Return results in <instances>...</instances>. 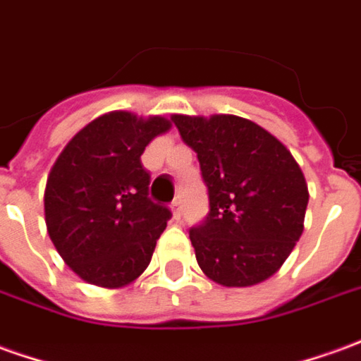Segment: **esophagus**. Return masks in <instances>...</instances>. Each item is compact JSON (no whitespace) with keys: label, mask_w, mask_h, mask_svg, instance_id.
Masks as SVG:
<instances>
[{"label":"esophagus","mask_w":361,"mask_h":361,"mask_svg":"<svg viewBox=\"0 0 361 361\" xmlns=\"http://www.w3.org/2000/svg\"><path fill=\"white\" fill-rule=\"evenodd\" d=\"M172 213H173V216H176V219H180V216H181V203H180V199H176V201H173V203H172Z\"/></svg>","instance_id":"esophagus-1"}]
</instances>
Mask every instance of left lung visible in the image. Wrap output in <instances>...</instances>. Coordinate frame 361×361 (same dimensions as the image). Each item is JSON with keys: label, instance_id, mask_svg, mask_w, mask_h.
<instances>
[{"label": "left lung", "instance_id": "8db88e82", "mask_svg": "<svg viewBox=\"0 0 361 361\" xmlns=\"http://www.w3.org/2000/svg\"><path fill=\"white\" fill-rule=\"evenodd\" d=\"M197 152L211 213L189 231L201 271L224 287L279 271L305 228L307 181L287 146L236 115H172Z\"/></svg>", "mask_w": 361, "mask_h": 361}]
</instances>
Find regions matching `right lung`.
I'll list each match as a JSON object with an SVG mask.
<instances>
[{
  "mask_svg": "<svg viewBox=\"0 0 361 361\" xmlns=\"http://www.w3.org/2000/svg\"><path fill=\"white\" fill-rule=\"evenodd\" d=\"M172 121L109 111L68 140L44 188V223L66 266L92 286L119 289L148 268L170 209L148 199L140 156Z\"/></svg>",
  "mask_w": 361,
  "mask_h": 361,
  "instance_id": "right-lung-1",
  "label": "right lung"
}]
</instances>
